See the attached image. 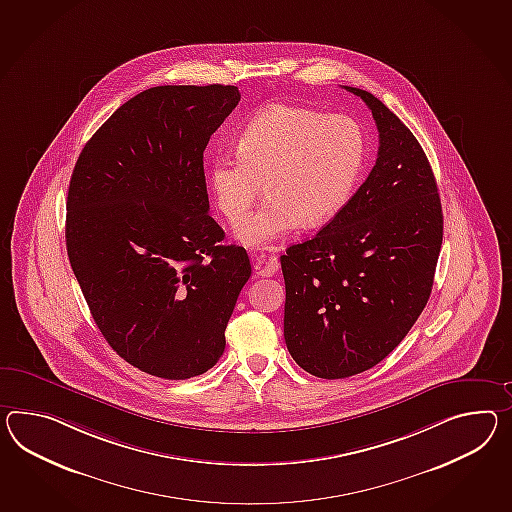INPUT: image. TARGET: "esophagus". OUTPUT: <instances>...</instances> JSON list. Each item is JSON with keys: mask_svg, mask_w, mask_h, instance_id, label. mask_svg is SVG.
<instances>
[{"mask_svg": "<svg viewBox=\"0 0 512 512\" xmlns=\"http://www.w3.org/2000/svg\"><path fill=\"white\" fill-rule=\"evenodd\" d=\"M253 266L257 275H264V277H272V275L279 270V261L277 257H255L253 259Z\"/></svg>", "mask_w": 512, "mask_h": 512, "instance_id": "esophagus-1", "label": "esophagus"}]
</instances>
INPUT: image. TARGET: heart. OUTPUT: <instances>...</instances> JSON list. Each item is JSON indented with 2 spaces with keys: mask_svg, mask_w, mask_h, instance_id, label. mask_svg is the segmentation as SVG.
Returning a JSON list of instances; mask_svg holds the SVG:
<instances>
[{
  "mask_svg": "<svg viewBox=\"0 0 512 512\" xmlns=\"http://www.w3.org/2000/svg\"><path fill=\"white\" fill-rule=\"evenodd\" d=\"M364 161L361 127L346 116L272 105L237 137V157L214 155L207 185L229 224L240 222L259 192L261 207L237 227V238L266 248L298 225L329 222L348 203Z\"/></svg>",
  "mask_w": 512,
  "mask_h": 512,
  "instance_id": "heart-1",
  "label": "heart"
}]
</instances>
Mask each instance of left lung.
I'll list each match as a JSON object with an SVG mask.
<instances>
[{"label": "left lung", "mask_w": 512, "mask_h": 512, "mask_svg": "<svg viewBox=\"0 0 512 512\" xmlns=\"http://www.w3.org/2000/svg\"><path fill=\"white\" fill-rule=\"evenodd\" d=\"M372 111L377 161L324 229L281 255L285 342L322 379L370 370L398 346L431 296L442 205L411 129L374 94L344 87Z\"/></svg>", "instance_id": "1"}]
</instances>
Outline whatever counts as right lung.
I'll return each mask as SVG.
<instances>
[{
	"label": "right lung",
	"mask_w": 512,
	"mask_h": 512,
	"mask_svg": "<svg viewBox=\"0 0 512 512\" xmlns=\"http://www.w3.org/2000/svg\"><path fill=\"white\" fill-rule=\"evenodd\" d=\"M240 101L231 85H166L114 111L81 151L66 201V250L109 346L146 374L188 379L222 357L250 279L222 246L203 151Z\"/></svg>",
	"instance_id": "add662e5"
}]
</instances>
